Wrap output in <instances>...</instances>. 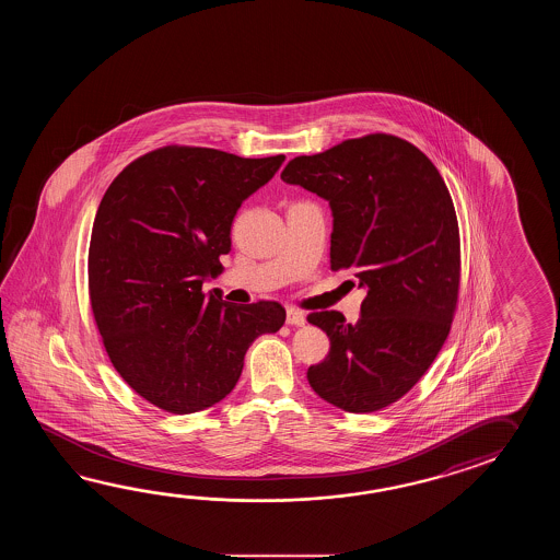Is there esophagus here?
Instances as JSON below:
<instances>
[{"instance_id":"obj_1","label":"esophagus","mask_w":560,"mask_h":560,"mask_svg":"<svg viewBox=\"0 0 560 560\" xmlns=\"http://www.w3.org/2000/svg\"><path fill=\"white\" fill-rule=\"evenodd\" d=\"M285 324H290V326H304L306 324V316L302 312H298V310L290 308L285 312Z\"/></svg>"}]
</instances>
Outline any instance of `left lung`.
<instances>
[{
    "mask_svg": "<svg viewBox=\"0 0 560 560\" xmlns=\"http://www.w3.org/2000/svg\"><path fill=\"white\" fill-rule=\"evenodd\" d=\"M280 178L330 203V268L366 290L354 324L336 310L310 314L330 338L310 386L346 412H376L420 381L451 332L460 280L453 198L429 158L388 133L298 155Z\"/></svg>",
    "mask_w": 560,
    "mask_h": 560,
    "instance_id": "1",
    "label": "left lung"
}]
</instances>
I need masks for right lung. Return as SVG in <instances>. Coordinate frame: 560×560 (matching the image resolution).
I'll list each match as a JSON object with an SVG mask.
<instances>
[{"label": "right lung", "mask_w": 560, "mask_h": 560, "mask_svg": "<svg viewBox=\"0 0 560 560\" xmlns=\"http://www.w3.org/2000/svg\"><path fill=\"white\" fill-rule=\"evenodd\" d=\"M284 160L170 145L124 167L100 202L88 258L95 324L119 376L166 412L226 398L252 342L284 324L278 302L234 306L218 288L202 292L224 272L240 206Z\"/></svg>", "instance_id": "right-lung-1"}]
</instances>
